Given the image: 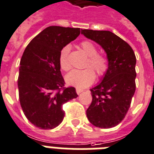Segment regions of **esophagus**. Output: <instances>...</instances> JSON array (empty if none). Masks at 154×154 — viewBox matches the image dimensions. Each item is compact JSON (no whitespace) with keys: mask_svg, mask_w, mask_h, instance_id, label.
Masks as SVG:
<instances>
[{"mask_svg":"<svg viewBox=\"0 0 154 154\" xmlns=\"http://www.w3.org/2000/svg\"><path fill=\"white\" fill-rule=\"evenodd\" d=\"M82 92H83V90H81V89H79V88H76V93H77V94H79Z\"/></svg>","mask_w":154,"mask_h":154,"instance_id":"esophagus-1","label":"esophagus"}]
</instances>
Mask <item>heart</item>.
<instances>
[{"mask_svg": "<svg viewBox=\"0 0 154 154\" xmlns=\"http://www.w3.org/2000/svg\"><path fill=\"white\" fill-rule=\"evenodd\" d=\"M80 47L89 58L86 61V68L82 70H73L69 72L65 77L67 83L77 88H86L90 86L96 79L95 72L99 77L104 75L108 69V61L104 55L97 54V47L93 43L88 40L82 41ZM70 52V47L64 46L61 50L59 54V64L62 70L68 71L71 68V64L68 61V54ZM92 67L93 68H91Z\"/></svg>", "mask_w": 154, "mask_h": 154, "instance_id": "b5f03b06", "label": "heart"}]
</instances>
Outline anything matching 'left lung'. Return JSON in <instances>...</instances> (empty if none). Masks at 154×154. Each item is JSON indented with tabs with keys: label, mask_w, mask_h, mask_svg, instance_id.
Here are the masks:
<instances>
[{
	"label": "left lung",
	"mask_w": 154,
	"mask_h": 154,
	"mask_svg": "<svg viewBox=\"0 0 154 154\" xmlns=\"http://www.w3.org/2000/svg\"><path fill=\"white\" fill-rule=\"evenodd\" d=\"M81 32L100 45L108 60L102 82L90 90L93 100L86 116L96 127L112 128L125 118L136 91V55L128 43L110 31Z\"/></svg>",
	"instance_id": "1"
}]
</instances>
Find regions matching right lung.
Returning a JSON list of instances; mask_svg holds the SVG:
<instances>
[{
    "label": "right lung",
    "mask_w": 154,
    "mask_h": 154,
    "mask_svg": "<svg viewBox=\"0 0 154 154\" xmlns=\"http://www.w3.org/2000/svg\"><path fill=\"white\" fill-rule=\"evenodd\" d=\"M80 34L79 28L49 26L30 41L20 61L18 87L24 115L41 129H53L64 119L62 105L78 97L64 87L59 54Z\"/></svg>",
    "instance_id": "add662e5"
}]
</instances>
